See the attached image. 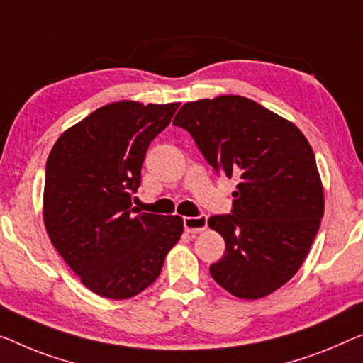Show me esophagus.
<instances>
[{"label":"esophagus","mask_w":363,"mask_h":363,"mask_svg":"<svg viewBox=\"0 0 363 363\" xmlns=\"http://www.w3.org/2000/svg\"><path fill=\"white\" fill-rule=\"evenodd\" d=\"M184 228H186L187 233H202L207 228V216H186L184 218Z\"/></svg>","instance_id":"esophagus-1"}]
</instances>
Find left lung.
<instances>
[{
    "label": "left lung",
    "mask_w": 363,
    "mask_h": 363,
    "mask_svg": "<svg viewBox=\"0 0 363 363\" xmlns=\"http://www.w3.org/2000/svg\"><path fill=\"white\" fill-rule=\"evenodd\" d=\"M172 123L192 135L215 172L240 181L233 213L208 218L225 240L213 280L238 298L274 294L298 272L324 213L310 142L294 122L235 94L186 102Z\"/></svg>",
    "instance_id": "8db88e82"
}]
</instances>
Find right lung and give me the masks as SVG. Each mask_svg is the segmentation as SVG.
I'll use <instances>...</instances> for the list:
<instances>
[{
	"instance_id": "1",
	"label": "right lung",
	"mask_w": 363,
	"mask_h": 363,
	"mask_svg": "<svg viewBox=\"0 0 363 363\" xmlns=\"http://www.w3.org/2000/svg\"><path fill=\"white\" fill-rule=\"evenodd\" d=\"M177 107L111 102L65 130L47 158L42 215L48 238L81 284L104 298L143 291L181 240L179 215L132 207L145 153Z\"/></svg>"
}]
</instances>
